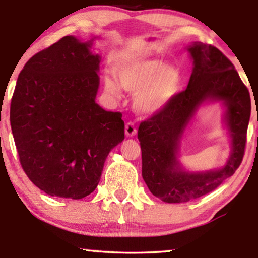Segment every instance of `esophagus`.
Returning a JSON list of instances; mask_svg holds the SVG:
<instances>
[{
    "mask_svg": "<svg viewBox=\"0 0 258 258\" xmlns=\"http://www.w3.org/2000/svg\"><path fill=\"white\" fill-rule=\"evenodd\" d=\"M137 133V130L135 128V125H134L133 122H128L125 124V135L132 137V136H135Z\"/></svg>",
    "mask_w": 258,
    "mask_h": 258,
    "instance_id": "esophagus-1",
    "label": "esophagus"
}]
</instances>
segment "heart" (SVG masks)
Here are the masks:
<instances>
[{"instance_id":"b5f03b06","label":"heart","mask_w":258,"mask_h":258,"mask_svg":"<svg viewBox=\"0 0 258 258\" xmlns=\"http://www.w3.org/2000/svg\"><path fill=\"white\" fill-rule=\"evenodd\" d=\"M115 73L122 88L136 93V110L153 115L163 110L182 88V74L177 67L164 64L156 58L121 59L115 64ZM104 88L112 96H121V89L111 77H104Z\"/></svg>"}]
</instances>
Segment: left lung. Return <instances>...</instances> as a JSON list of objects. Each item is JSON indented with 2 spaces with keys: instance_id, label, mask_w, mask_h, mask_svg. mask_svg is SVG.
I'll return each mask as SVG.
<instances>
[{
  "instance_id": "1",
  "label": "left lung",
  "mask_w": 258,
  "mask_h": 258,
  "mask_svg": "<svg viewBox=\"0 0 258 258\" xmlns=\"http://www.w3.org/2000/svg\"><path fill=\"white\" fill-rule=\"evenodd\" d=\"M194 68L185 90L163 110L141 122L142 177L154 196L167 203H184L207 195L237 170L244 156L251 111L248 88L235 66L211 44L194 43L188 48ZM222 100L227 107L226 121L232 139V154L223 168L186 173L177 161L179 140L199 105Z\"/></svg>"
}]
</instances>
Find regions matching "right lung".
I'll list each match as a JSON object with an SVG mask.
<instances>
[{
    "instance_id": "1",
    "label": "right lung",
    "mask_w": 258,
    "mask_h": 258,
    "mask_svg": "<svg viewBox=\"0 0 258 258\" xmlns=\"http://www.w3.org/2000/svg\"><path fill=\"white\" fill-rule=\"evenodd\" d=\"M93 41V40H91ZM74 36L35 54L21 70L10 103L20 163L50 196L80 200L100 182L105 158L124 140L118 111L96 102L101 57Z\"/></svg>"
}]
</instances>
